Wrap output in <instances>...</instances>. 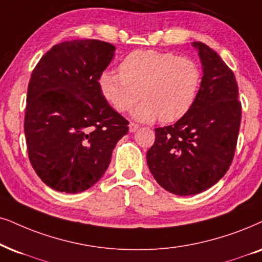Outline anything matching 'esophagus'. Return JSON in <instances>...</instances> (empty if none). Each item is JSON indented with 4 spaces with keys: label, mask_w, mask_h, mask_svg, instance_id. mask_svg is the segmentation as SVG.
Here are the masks:
<instances>
[{
    "label": "esophagus",
    "mask_w": 262,
    "mask_h": 262,
    "mask_svg": "<svg viewBox=\"0 0 262 262\" xmlns=\"http://www.w3.org/2000/svg\"><path fill=\"white\" fill-rule=\"evenodd\" d=\"M138 128H139L138 124H135V123H129V132H130V133H134V132L137 130Z\"/></svg>",
    "instance_id": "1"
}]
</instances>
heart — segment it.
<instances>
[{"mask_svg": "<svg viewBox=\"0 0 262 262\" xmlns=\"http://www.w3.org/2000/svg\"><path fill=\"white\" fill-rule=\"evenodd\" d=\"M202 71L196 61L177 53L146 49L123 59L120 72L104 71L99 78L104 98L118 112L133 111L140 122H175L183 118L198 97Z\"/></svg>", "mask_w": 262, "mask_h": 262, "instance_id": "heart-1", "label": "heart"}]
</instances>
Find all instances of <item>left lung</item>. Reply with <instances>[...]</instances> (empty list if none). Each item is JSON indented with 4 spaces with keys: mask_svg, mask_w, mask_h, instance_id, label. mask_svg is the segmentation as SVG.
I'll use <instances>...</instances> for the list:
<instances>
[{
    "mask_svg": "<svg viewBox=\"0 0 262 262\" xmlns=\"http://www.w3.org/2000/svg\"><path fill=\"white\" fill-rule=\"evenodd\" d=\"M192 47L203 69L198 97L183 118L155 129V142L146 154L156 181L178 196L201 193L226 174L242 117L232 70L204 43L192 42Z\"/></svg>",
    "mask_w": 262,
    "mask_h": 262,
    "instance_id": "1",
    "label": "left lung"
}]
</instances>
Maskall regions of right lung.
<instances>
[{"label": "right lung", "mask_w": 262, "mask_h": 262, "mask_svg": "<svg viewBox=\"0 0 262 262\" xmlns=\"http://www.w3.org/2000/svg\"><path fill=\"white\" fill-rule=\"evenodd\" d=\"M115 46L72 39L53 46L30 78L24 132L29 160L53 190L83 192L97 184L128 121L102 95L99 78Z\"/></svg>", "instance_id": "obj_1"}]
</instances>
